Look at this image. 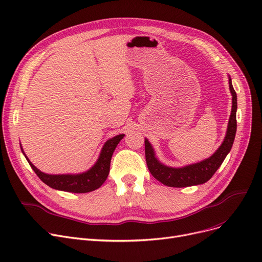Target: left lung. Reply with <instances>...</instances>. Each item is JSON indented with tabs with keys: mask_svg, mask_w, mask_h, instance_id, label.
<instances>
[{
	"mask_svg": "<svg viewBox=\"0 0 262 262\" xmlns=\"http://www.w3.org/2000/svg\"><path fill=\"white\" fill-rule=\"evenodd\" d=\"M229 88L232 95V109L229 118L228 128H227L226 137L222 145L210 158L183 168L167 167L157 161L152 145L145 139L144 146L147 168H149L151 174L161 182V183L170 187H187L192 185H199L206 183L217 171V169L223 164L227 154L231 150L236 132V93L232 86L230 77Z\"/></svg>",
	"mask_w": 262,
	"mask_h": 262,
	"instance_id": "8db88e82",
	"label": "left lung"
}]
</instances>
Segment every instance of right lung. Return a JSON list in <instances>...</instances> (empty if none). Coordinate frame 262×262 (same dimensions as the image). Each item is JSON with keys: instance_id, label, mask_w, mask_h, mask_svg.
Wrapping results in <instances>:
<instances>
[{"instance_id": "right-lung-1", "label": "right lung", "mask_w": 262, "mask_h": 262, "mask_svg": "<svg viewBox=\"0 0 262 262\" xmlns=\"http://www.w3.org/2000/svg\"><path fill=\"white\" fill-rule=\"evenodd\" d=\"M123 137L124 135H119L112 139H109L105 143L103 150H101L100 156L96 164L90 170H88L86 172L81 174H46L39 171L35 166L30 163L28 157L26 155L25 156L27 157L34 172L37 174V177L45 184H47L54 189L81 194V192L95 190L103 185L109 174L110 162L113 151H115L118 143L121 141V139H123Z\"/></svg>"}]
</instances>
